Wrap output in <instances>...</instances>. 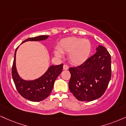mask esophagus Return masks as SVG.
<instances>
[{"instance_id": "obj_1", "label": "esophagus", "mask_w": 126, "mask_h": 126, "mask_svg": "<svg viewBox=\"0 0 126 126\" xmlns=\"http://www.w3.org/2000/svg\"><path fill=\"white\" fill-rule=\"evenodd\" d=\"M69 69V67H68V66L66 64H64L63 65V70H67Z\"/></svg>"}]
</instances>
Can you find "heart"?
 Listing matches in <instances>:
<instances>
[{
	"instance_id": "heart-1",
	"label": "heart",
	"mask_w": 126,
	"mask_h": 126,
	"mask_svg": "<svg viewBox=\"0 0 126 126\" xmlns=\"http://www.w3.org/2000/svg\"><path fill=\"white\" fill-rule=\"evenodd\" d=\"M91 43L87 39L70 37L62 39L57 46L58 50L54 51L57 57L62 53H69V60L73 64L79 65L87 60L91 51Z\"/></svg>"
}]
</instances>
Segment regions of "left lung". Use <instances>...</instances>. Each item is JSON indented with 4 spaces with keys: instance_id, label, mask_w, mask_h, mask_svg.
<instances>
[{
    "instance_id": "8db88e82",
    "label": "left lung",
    "mask_w": 126,
    "mask_h": 126,
    "mask_svg": "<svg viewBox=\"0 0 126 126\" xmlns=\"http://www.w3.org/2000/svg\"><path fill=\"white\" fill-rule=\"evenodd\" d=\"M96 50L83 64L69 68V89L78 100H94L100 97L108 87L111 76V56L101 45Z\"/></svg>"
}]
</instances>
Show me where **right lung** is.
<instances>
[{"instance_id": "obj_1", "label": "right lung", "mask_w": 126, "mask_h": 126, "mask_svg": "<svg viewBox=\"0 0 126 126\" xmlns=\"http://www.w3.org/2000/svg\"><path fill=\"white\" fill-rule=\"evenodd\" d=\"M48 36L42 35L26 39L27 41H40L46 39ZM18 47L15 52L14 60L12 69V75L15 86L19 93L24 98L32 101H40L49 96L53 88L54 81L63 70V64L51 66L47 71L40 78L32 81L23 80L18 75L16 68V53Z\"/></svg>"}]
</instances>
